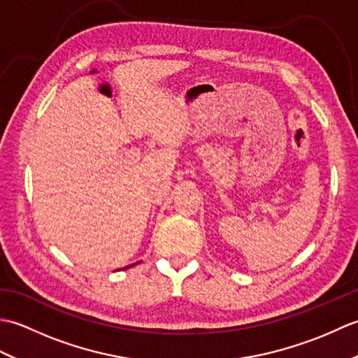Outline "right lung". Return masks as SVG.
I'll use <instances>...</instances> for the list:
<instances>
[{
	"label": "right lung",
	"mask_w": 358,
	"mask_h": 358,
	"mask_svg": "<svg viewBox=\"0 0 358 358\" xmlns=\"http://www.w3.org/2000/svg\"><path fill=\"white\" fill-rule=\"evenodd\" d=\"M131 266H134V264H129V266H126V268H124V269H127V268H131Z\"/></svg>",
	"instance_id": "add662e5"
}]
</instances>
